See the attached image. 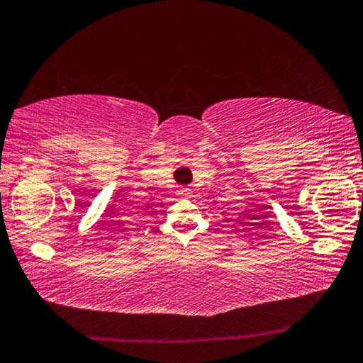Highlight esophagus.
Returning a JSON list of instances; mask_svg holds the SVG:
<instances>
[{"mask_svg": "<svg viewBox=\"0 0 363 363\" xmlns=\"http://www.w3.org/2000/svg\"><path fill=\"white\" fill-rule=\"evenodd\" d=\"M179 196H189L190 195V189L189 187H181L179 189V194H177Z\"/></svg>", "mask_w": 363, "mask_h": 363, "instance_id": "obj_1", "label": "esophagus"}]
</instances>
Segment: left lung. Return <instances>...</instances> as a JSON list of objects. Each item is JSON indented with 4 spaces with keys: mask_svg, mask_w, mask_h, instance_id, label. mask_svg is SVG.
I'll return each mask as SVG.
<instances>
[{
    "mask_svg": "<svg viewBox=\"0 0 363 363\" xmlns=\"http://www.w3.org/2000/svg\"><path fill=\"white\" fill-rule=\"evenodd\" d=\"M362 195H363V194H362Z\"/></svg>",
    "mask_w": 363,
    "mask_h": 363,
    "instance_id": "obj_1",
    "label": "left lung"
}]
</instances>
